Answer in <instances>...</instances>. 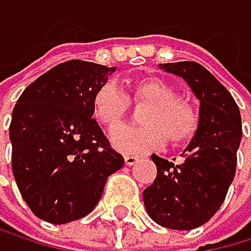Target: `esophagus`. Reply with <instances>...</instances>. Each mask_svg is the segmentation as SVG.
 Returning <instances> with one entry per match:
<instances>
[{"instance_id": "1", "label": "esophagus", "mask_w": 251, "mask_h": 251, "mask_svg": "<svg viewBox=\"0 0 251 251\" xmlns=\"http://www.w3.org/2000/svg\"><path fill=\"white\" fill-rule=\"evenodd\" d=\"M138 155H132V154H127L126 157H124V160H126V165L127 167H132V165L135 163V162H138Z\"/></svg>"}]
</instances>
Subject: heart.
<instances>
[{
	"instance_id": "obj_1",
	"label": "heart",
	"mask_w": 251,
	"mask_h": 251,
	"mask_svg": "<svg viewBox=\"0 0 251 251\" xmlns=\"http://www.w3.org/2000/svg\"><path fill=\"white\" fill-rule=\"evenodd\" d=\"M148 103L142 110L143 126H121L110 135L111 145L123 154H143L160 148L165 141L180 146L192 140L198 115L190 102L177 97L170 83L157 76L136 78L130 83V97L115 81H106L93 97L94 118L106 128L114 127L130 109V99Z\"/></svg>"
}]
</instances>
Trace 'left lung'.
<instances>
[{"label": "left lung", "instance_id": "1", "mask_svg": "<svg viewBox=\"0 0 251 251\" xmlns=\"http://www.w3.org/2000/svg\"><path fill=\"white\" fill-rule=\"evenodd\" d=\"M182 76L200 100L197 133L179 163L152 154L157 177L143 192L149 217L170 229H195L209 222L223 204L236 175L242 138L239 106L228 89L198 62L160 64Z\"/></svg>", "mask_w": 251, "mask_h": 251}]
</instances>
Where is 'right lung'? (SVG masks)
<instances>
[{
  "label": "right lung",
  "mask_w": 251,
  "mask_h": 251,
  "mask_svg": "<svg viewBox=\"0 0 251 251\" xmlns=\"http://www.w3.org/2000/svg\"><path fill=\"white\" fill-rule=\"evenodd\" d=\"M115 67L66 61L22 93L9 136L12 171L32 214L53 225L88 215L124 165L93 119V97Z\"/></svg>",
  "instance_id": "1"
}]
</instances>
